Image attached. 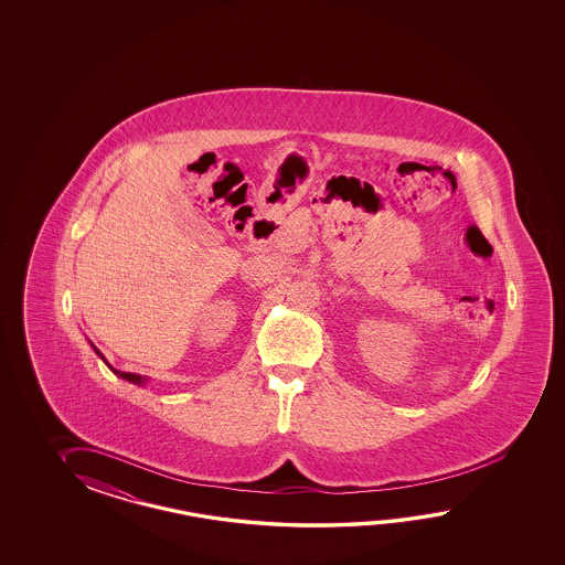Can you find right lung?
Listing matches in <instances>:
<instances>
[{"instance_id":"right-lung-1","label":"right lung","mask_w":565,"mask_h":565,"mask_svg":"<svg viewBox=\"0 0 565 565\" xmlns=\"http://www.w3.org/2000/svg\"><path fill=\"white\" fill-rule=\"evenodd\" d=\"M93 349H95L96 355H98V358H100V360H103V361H105V363H107V360H105V358H103V353H100V351H98V349H96L95 345H93ZM107 365H108V363H107ZM108 367H110V365H108ZM110 372L117 373V375H119V377H122V380H127V382H131V384L143 385L145 380H147V377H143V375H137V373H129V372H119V370H115V367H110Z\"/></svg>"}]
</instances>
